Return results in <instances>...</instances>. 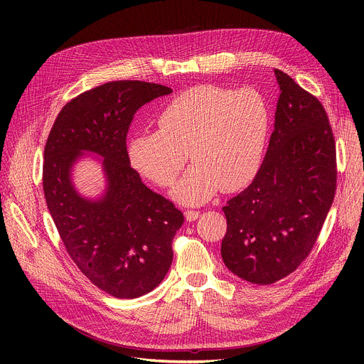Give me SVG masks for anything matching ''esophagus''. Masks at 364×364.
Returning <instances> with one entry per match:
<instances>
[{
    "label": "esophagus",
    "mask_w": 364,
    "mask_h": 364,
    "mask_svg": "<svg viewBox=\"0 0 364 364\" xmlns=\"http://www.w3.org/2000/svg\"><path fill=\"white\" fill-rule=\"evenodd\" d=\"M184 216H186V220H187V222H194L196 219H198L200 212H196V210H186V212H184Z\"/></svg>",
    "instance_id": "1"
}]
</instances>
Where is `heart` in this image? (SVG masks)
Instances as JSON below:
<instances>
[{
    "mask_svg": "<svg viewBox=\"0 0 364 364\" xmlns=\"http://www.w3.org/2000/svg\"><path fill=\"white\" fill-rule=\"evenodd\" d=\"M157 131L128 142L131 164L159 186H170L188 152L194 164L173 186L183 204H203L220 188L237 191L261 167L271 128L265 97L255 89L191 87L170 100L157 119Z\"/></svg>",
    "mask_w": 364,
    "mask_h": 364,
    "instance_id": "1",
    "label": "heart"
}]
</instances>
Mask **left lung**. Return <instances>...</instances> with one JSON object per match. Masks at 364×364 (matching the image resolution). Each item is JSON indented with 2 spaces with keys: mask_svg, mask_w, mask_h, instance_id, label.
Returning <instances> with one entry per match:
<instances>
[{
  "mask_svg": "<svg viewBox=\"0 0 364 364\" xmlns=\"http://www.w3.org/2000/svg\"><path fill=\"white\" fill-rule=\"evenodd\" d=\"M279 85L274 132L252 184L223 207L222 259L239 278L274 284L313 249L334 200L336 145L327 114L287 73Z\"/></svg>",
  "mask_w": 364,
  "mask_h": 364,
  "instance_id": "obj_1",
  "label": "left lung"
}]
</instances>
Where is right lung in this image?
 <instances>
[{
  "label": "right lung",
  "mask_w": 364,
  "mask_h": 364,
  "mask_svg": "<svg viewBox=\"0 0 364 364\" xmlns=\"http://www.w3.org/2000/svg\"><path fill=\"white\" fill-rule=\"evenodd\" d=\"M173 90L141 80L109 82L72 99L51 128L43 164L47 209L82 274L115 298L159 287L173 262L171 242L184 218L131 167L127 132L134 114ZM95 154L106 178L96 198L74 186V166Z\"/></svg>",
  "instance_id": "add662e5"
}]
</instances>
